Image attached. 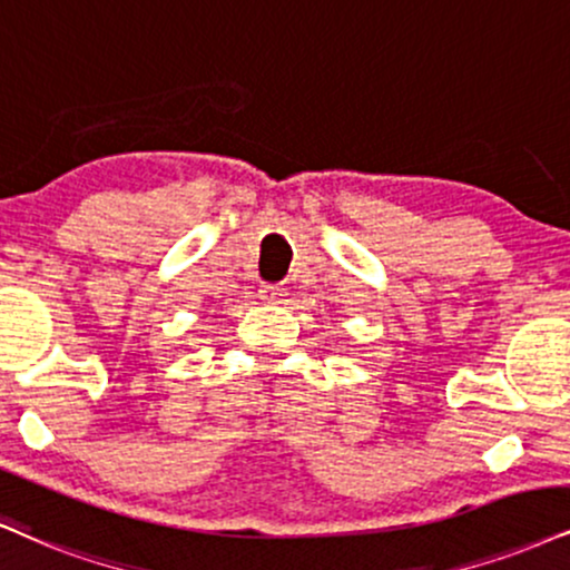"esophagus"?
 <instances>
[{
    "label": "esophagus",
    "instance_id": "obj_1",
    "mask_svg": "<svg viewBox=\"0 0 570 570\" xmlns=\"http://www.w3.org/2000/svg\"><path fill=\"white\" fill-rule=\"evenodd\" d=\"M259 297H263V303H267V305H278V303H284L286 289H281V286H276V284H265L263 289H259Z\"/></svg>",
    "mask_w": 570,
    "mask_h": 570
}]
</instances>
